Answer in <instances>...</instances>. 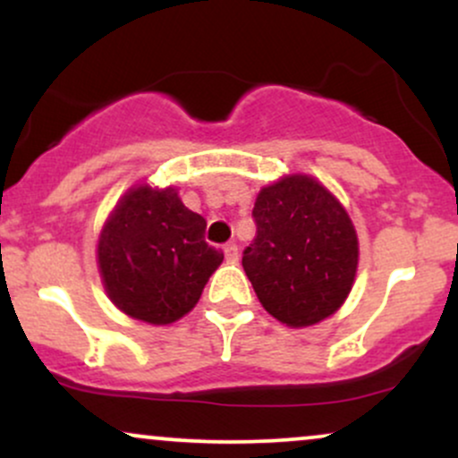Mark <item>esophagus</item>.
<instances>
[{
    "label": "esophagus",
    "instance_id": "obj_1",
    "mask_svg": "<svg viewBox=\"0 0 458 458\" xmlns=\"http://www.w3.org/2000/svg\"><path fill=\"white\" fill-rule=\"evenodd\" d=\"M224 256H225V260H228V262L239 260V247H236V243H225L224 245Z\"/></svg>",
    "mask_w": 458,
    "mask_h": 458
}]
</instances>
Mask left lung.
Returning <instances> with one entry per match:
<instances>
[{
    "label": "left lung",
    "instance_id": "1",
    "mask_svg": "<svg viewBox=\"0 0 458 458\" xmlns=\"http://www.w3.org/2000/svg\"><path fill=\"white\" fill-rule=\"evenodd\" d=\"M251 217L243 269L262 308L288 327L331 317L349 297L360 256L343 204L317 178L293 174L260 189Z\"/></svg>",
    "mask_w": 458,
    "mask_h": 458
}]
</instances>
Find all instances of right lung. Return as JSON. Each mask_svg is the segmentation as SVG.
Instances as JSON below:
<instances>
[{
	"instance_id": "obj_1",
	"label": "right lung",
	"mask_w": 458,
	"mask_h": 458,
	"mask_svg": "<svg viewBox=\"0 0 458 458\" xmlns=\"http://www.w3.org/2000/svg\"><path fill=\"white\" fill-rule=\"evenodd\" d=\"M207 219L174 187L129 189L98 236L105 291L131 318L170 325L198 303L224 251L204 241Z\"/></svg>"
}]
</instances>
